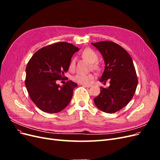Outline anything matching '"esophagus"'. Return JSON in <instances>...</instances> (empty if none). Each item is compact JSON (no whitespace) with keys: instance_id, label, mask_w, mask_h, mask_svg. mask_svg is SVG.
<instances>
[{"instance_id":"34e87169","label":"esophagus","mask_w":160,"mask_h":160,"mask_svg":"<svg viewBox=\"0 0 160 160\" xmlns=\"http://www.w3.org/2000/svg\"><path fill=\"white\" fill-rule=\"evenodd\" d=\"M82 86L85 87V88H90L91 85H86V84H82Z\"/></svg>"}]
</instances>
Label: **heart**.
Returning a JSON list of instances; mask_svg holds the SVG:
<instances>
[{
    "instance_id": "b5f03b06",
    "label": "heart",
    "mask_w": 160,
    "mask_h": 160,
    "mask_svg": "<svg viewBox=\"0 0 160 160\" xmlns=\"http://www.w3.org/2000/svg\"><path fill=\"white\" fill-rule=\"evenodd\" d=\"M82 57L84 59H87L90 62H92L91 65L93 68L95 69H99L100 66L98 62V55L94 50L87 48L83 52H82ZM75 67V59H72L69 63V69L73 70ZM94 75L91 73L84 74V73H77L72 77V79L74 81L81 84H89L91 80L94 79Z\"/></svg>"
}]
</instances>
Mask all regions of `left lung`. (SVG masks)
I'll use <instances>...</instances> for the list:
<instances>
[{"mask_svg":"<svg viewBox=\"0 0 160 160\" xmlns=\"http://www.w3.org/2000/svg\"><path fill=\"white\" fill-rule=\"evenodd\" d=\"M91 44L102 54L105 62L100 81L110 83L108 88L101 87L100 93L94 98L95 104L105 113H115L128 105L136 90L138 81L133 61L123 47L112 41Z\"/></svg>","mask_w":160,"mask_h":160,"instance_id":"1","label":"left lung"}]
</instances>
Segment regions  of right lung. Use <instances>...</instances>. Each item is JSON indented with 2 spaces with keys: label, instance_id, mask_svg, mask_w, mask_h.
I'll use <instances>...</instances> for the list:
<instances>
[{
  "label": "right lung",
  "instance_id": "right-lung-1",
  "mask_svg": "<svg viewBox=\"0 0 160 160\" xmlns=\"http://www.w3.org/2000/svg\"><path fill=\"white\" fill-rule=\"evenodd\" d=\"M79 50L71 43L58 42L41 48L28 61L25 83L28 95L38 109L55 113L69 103L77 84L68 81L60 87L56 81L65 78L71 57Z\"/></svg>",
  "mask_w": 160,
  "mask_h": 160
}]
</instances>
